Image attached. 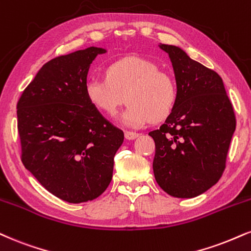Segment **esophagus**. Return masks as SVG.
Masks as SVG:
<instances>
[{"label": "esophagus", "mask_w": 251, "mask_h": 251, "mask_svg": "<svg viewBox=\"0 0 251 251\" xmlns=\"http://www.w3.org/2000/svg\"><path fill=\"white\" fill-rule=\"evenodd\" d=\"M138 137H139V133H137V132L125 131V138L127 139V140H133V139L138 138Z\"/></svg>", "instance_id": "34e87169"}]
</instances>
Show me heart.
Instances as JSON below:
<instances>
[{"mask_svg":"<svg viewBox=\"0 0 251 251\" xmlns=\"http://www.w3.org/2000/svg\"><path fill=\"white\" fill-rule=\"evenodd\" d=\"M85 95L93 107L107 116H114L129 102L122 120L131 127H140L170 116L177 100V85L170 72L159 70L152 60L127 57L108 65L106 78L87 79Z\"/></svg>","mask_w":251,"mask_h":251,"instance_id":"1","label":"heart"}]
</instances>
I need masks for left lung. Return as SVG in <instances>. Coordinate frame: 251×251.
Returning <instances> with one entry per match:
<instances>
[{"label": "left lung", "mask_w": 251, "mask_h": 251, "mask_svg": "<svg viewBox=\"0 0 251 251\" xmlns=\"http://www.w3.org/2000/svg\"><path fill=\"white\" fill-rule=\"evenodd\" d=\"M170 56L177 85L174 110L159 129L153 172L174 198H195L213 187L226 168L236 118L222 78L180 48L160 44Z\"/></svg>", "instance_id": "8db88e82"}]
</instances>
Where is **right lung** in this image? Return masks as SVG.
I'll return each mask as SVG.
<instances>
[{
    "instance_id": "add662e5",
    "label": "right lung",
    "mask_w": 251,
    "mask_h": 251,
    "mask_svg": "<svg viewBox=\"0 0 251 251\" xmlns=\"http://www.w3.org/2000/svg\"><path fill=\"white\" fill-rule=\"evenodd\" d=\"M101 48L59 56L42 66L17 102L21 159L38 182L70 203L91 201L112 180L124 132L85 95L89 68Z\"/></svg>"
}]
</instances>
